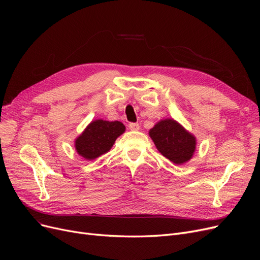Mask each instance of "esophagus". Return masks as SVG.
Segmentation results:
<instances>
[{"label":"esophagus","mask_w":260,"mask_h":260,"mask_svg":"<svg viewBox=\"0 0 260 260\" xmlns=\"http://www.w3.org/2000/svg\"><path fill=\"white\" fill-rule=\"evenodd\" d=\"M129 129L132 131H138L140 129V124L138 122H130L129 123Z\"/></svg>","instance_id":"esophagus-1"}]
</instances>
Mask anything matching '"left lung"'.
Masks as SVG:
<instances>
[{
	"label": "left lung",
	"mask_w": 260,
	"mask_h": 260,
	"mask_svg": "<svg viewBox=\"0 0 260 260\" xmlns=\"http://www.w3.org/2000/svg\"><path fill=\"white\" fill-rule=\"evenodd\" d=\"M157 149L172 162L181 165L193 156L195 138L174 119H165L149 130Z\"/></svg>",
	"instance_id": "obj_1"
}]
</instances>
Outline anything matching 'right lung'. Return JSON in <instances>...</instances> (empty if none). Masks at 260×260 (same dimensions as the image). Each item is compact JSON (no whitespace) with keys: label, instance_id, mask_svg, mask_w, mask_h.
<instances>
[{"label":"right lung","instance_id":"1","mask_svg":"<svg viewBox=\"0 0 260 260\" xmlns=\"http://www.w3.org/2000/svg\"><path fill=\"white\" fill-rule=\"evenodd\" d=\"M124 125L120 121L95 120L92 121L82 135L76 140L78 154L85 159H94L107 153L116 139L124 132Z\"/></svg>","mask_w":260,"mask_h":260}]
</instances>
